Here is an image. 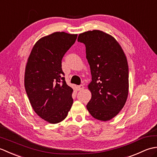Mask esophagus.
Wrapping results in <instances>:
<instances>
[{
  "label": "esophagus",
  "instance_id": "34e87169",
  "mask_svg": "<svg viewBox=\"0 0 157 157\" xmlns=\"http://www.w3.org/2000/svg\"><path fill=\"white\" fill-rule=\"evenodd\" d=\"M84 85H79L78 86V87H77L78 90H84Z\"/></svg>",
  "mask_w": 157,
  "mask_h": 157
}]
</instances>
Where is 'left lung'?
<instances>
[{
	"mask_svg": "<svg viewBox=\"0 0 157 157\" xmlns=\"http://www.w3.org/2000/svg\"><path fill=\"white\" fill-rule=\"evenodd\" d=\"M78 41L86 46L92 82V98L86 105L93 117L109 121L124 106L129 89V69L125 53L111 35L100 30L80 34Z\"/></svg>",
	"mask_w": 157,
	"mask_h": 157,
	"instance_id": "8db88e82",
	"label": "left lung"
}]
</instances>
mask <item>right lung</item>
Listing matches in <instances>:
<instances>
[{
  "instance_id": "1",
  "label": "right lung",
  "mask_w": 157,
  "mask_h": 157,
  "mask_svg": "<svg viewBox=\"0 0 157 157\" xmlns=\"http://www.w3.org/2000/svg\"><path fill=\"white\" fill-rule=\"evenodd\" d=\"M78 34L55 32L33 47L25 67V88L36 114L50 123L62 121L73 104V89L66 84L61 61Z\"/></svg>"
}]
</instances>
